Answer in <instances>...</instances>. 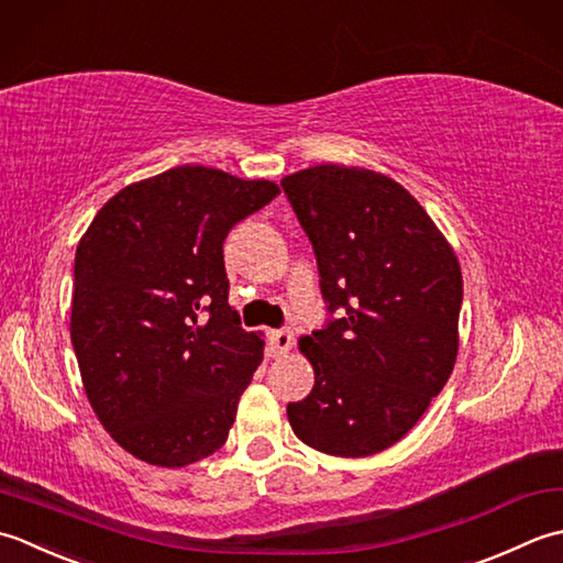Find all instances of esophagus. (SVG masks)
Returning a JSON list of instances; mask_svg holds the SVG:
<instances>
[{
	"instance_id": "obj_1",
	"label": "esophagus",
	"mask_w": 563,
	"mask_h": 563,
	"mask_svg": "<svg viewBox=\"0 0 563 563\" xmlns=\"http://www.w3.org/2000/svg\"><path fill=\"white\" fill-rule=\"evenodd\" d=\"M269 345L277 354H286L294 345V330L291 328H279L269 332Z\"/></svg>"
}]
</instances>
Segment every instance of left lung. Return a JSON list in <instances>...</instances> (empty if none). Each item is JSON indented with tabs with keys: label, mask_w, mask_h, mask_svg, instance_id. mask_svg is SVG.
<instances>
[{
	"label": "left lung",
	"mask_w": 563,
	"mask_h": 563,
	"mask_svg": "<svg viewBox=\"0 0 563 563\" xmlns=\"http://www.w3.org/2000/svg\"><path fill=\"white\" fill-rule=\"evenodd\" d=\"M282 189L328 308L325 325L301 340L313 391L286 416L318 452L376 454L416 426L454 369L462 269L426 209L372 169L318 165Z\"/></svg>",
	"instance_id": "8db88e82"
}]
</instances>
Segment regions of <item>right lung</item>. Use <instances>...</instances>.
I'll return each mask as SVG.
<instances>
[{"mask_svg": "<svg viewBox=\"0 0 563 563\" xmlns=\"http://www.w3.org/2000/svg\"><path fill=\"white\" fill-rule=\"evenodd\" d=\"M274 197V181L181 165L121 189L79 240V374L101 426L147 464L187 466L228 440L262 340L228 306L223 243Z\"/></svg>", "mask_w": 563, "mask_h": 563, "instance_id": "obj_1", "label": "right lung"}]
</instances>
